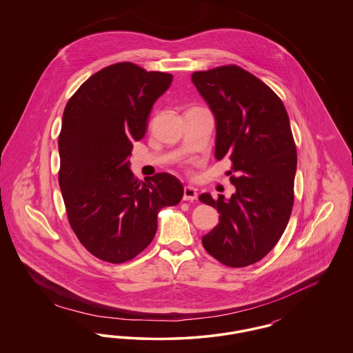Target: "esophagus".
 <instances>
[{
  "instance_id": "1",
  "label": "esophagus",
  "mask_w": 353,
  "mask_h": 353,
  "mask_svg": "<svg viewBox=\"0 0 353 353\" xmlns=\"http://www.w3.org/2000/svg\"><path fill=\"white\" fill-rule=\"evenodd\" d=\"M184 199L185 201H194L197 199V190L193 186H185L184 188Z\"/></svg>"
}]
</instances>
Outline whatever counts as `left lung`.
Here are the masks:
<instances>
[{
    "instance_id": "left-lung-1",
    "label": "left lung",
    "mask_w": 353,
    "mask_h": 353,
    "mask_svg": "<svg viewBox=\"0 0 353 353\" xmlns=\"http://www.w3.org/2000/svg\"><path fill=\"white\" fill-rule=\"evenodd\" d=\"M192 82L216 119L214 156H228L235 173L230 199L200 196L219 213L202 245L221 263L245 268L272 250L291 216L296 147L288 115L268 84L235 65L196 71Z\"/></svg>"
}]
</instances>
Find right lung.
Here are the masks:
<instances>
[{"mask_svg":"<svg viewBox=\"0 0 353 353\" xmlns=\"http://www.w3.org/2000/svg\"><path fill=\"white\" fill-rule=\"evenodd\" d=\"M172 79L131 62L115 63L90 77L66 104L59 186L74 233L101 261L123 263L143 252L156 234L159 212L183 199L179 179L156 173L139 181L128 160Z\"/></svg>","mask_w":353,"mask_h":353,"instance_id":"right-lung-1","label":"right lung"}]
</instances>
